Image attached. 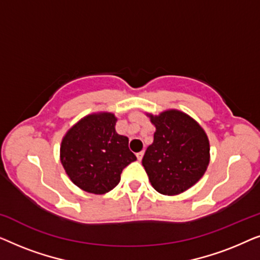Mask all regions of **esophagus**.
Segmentation results:
<instances>
[{
  "label": "esophagus",
  "mask_w": 260,
  "mask_h": 260,
  "mask_svg": "<svg viewBox=\"0 0 260 260\" xmlns=\"http://www.w3.org/2000/svg\"><path fill=\"white\" fill-rule=\"evenodd\" d=\"M143 155H144V151H140V152H137L136 156H137V159H138V161H141V159L143 158Z\"/></svg>",
  "instance_id": "esophagus-1"
}]
</instances>
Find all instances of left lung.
<instances>
[{
    "label": "left lung",
    "instance_id": "1",
    "mask_svg": "<svg viewBox=\"0 0 260 260\" xmlns=\"http://www.w3.org/2000/svg\"><path fill=\"white\" fill-rule=\"evenodd\" d=\"M156 131L142 159L151 186L163 195L193 187L209 165V140L197 120L180 110L147 113Z\"/></svg>",
    "mask_w": 260,
    "mask_h": 260
}]
</instances>
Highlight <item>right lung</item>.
<instances>
[{"instance_id":"obj_1","label":"right lung","mask_w":260,"mask_h":260,"mask_svg":"<svg viewBox=\"0 0 260 260\" xmlns=\"http://www.w3.org/2000/svg\"><path fill=\"white\" fill-rule=\"evenodd\" d=\"M112 112L85 116L69 129L60 145V161L70 180L87 193L105 194L120 181L126 166L136 161L129 138L116 131Z\"/></svg>"}]
</instances>
